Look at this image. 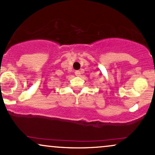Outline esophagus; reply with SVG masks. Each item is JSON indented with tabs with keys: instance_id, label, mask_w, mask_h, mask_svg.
<instances>
[{
	"instance_id": "obj_1",
	"label": "esophagus",
	"mask_w": 155,
	"mask_h": 155,
	"mask_svg": "<svg viewBox=\"0 0 155 155\" xmlns=\"http://www.w3.org/2000/svg\"><path fill=\"white\" fill-rule=\"evenodd\" d=\"M75 75L77 76H81V71H76Z\"/></svg>"
}]
</instances>
